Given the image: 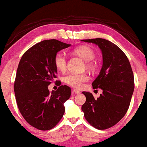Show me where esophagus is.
Masks as SVG:
<instances>
[{
  "label": "esophagus",
  "mask_w": 147,
  "mask_h": 147,
  "mask_svg": "<svg viewBox=\"0 0 147 147\" xmlns=\"http://www.w3.org/2000/svg\"><path fill=\"white\" fill-rule=\"evenodd\" d=\"M72 93H73L74 94H78L81 93V92L77 89H74L73 90H72Z\"/></svg>",
  "instance_id": "1"
}]
</instances>
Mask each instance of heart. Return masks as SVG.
<instances>
[{
    "instance_id": "heart-1",
    "label": "heart",
    "mask_w": 147,
    "mask_h": 147,
    "mask_svg": "<svg viewBox=\"0 0 147 147\" xmlns=\"http://www.w3.org/2000/svg\"><path fill=\"white\" fill-rule=\"evenodd\" d=\"M74 53L82 59L86 61V68L88 69L93 68L94 65L92 61L94 59L96 53L92 49L87 46H81L74 50ZM55 66L58 70L64 72L66 70L67 59L66 57L63 53L59 52L54 57ZM89 77L86 74H68L63 78L64 82L72 87L79 88L83 86L85 82L88 81Z\"/></svg>"
}]
</instances>
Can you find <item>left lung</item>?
<instances>
[{
	"label": "left lung",
	"mask_w": 147,
	"mask_h": 147,
	"mask_svg": "<svg viewBox=\"0 0 147 147\" xmlns=\"http://www.w3.org/2000/svg\"><path fill=\"white\" fill-rule=\"evenodd\" d=\"M81 41L96 45L102 54L101 70L92 84L102 94L95 99L92 93L83 92L86 100L81 109L92 126L106 129L118 123L128 110L134 90V73L126 55L114 43L102 38Z\"/></svg>",
	"instance_id": "left-lung-1"
}]
</instances>
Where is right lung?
Wrapping results in <instances>:
<instances>
[{"label":"right lung","instance_id":"1","mask_svg":"<svg viewBox=\"0 0 147 147\" xmlns=\"http://www.w3.org/2000/svg\"><path fill=\"white\" fill-rule=\"evenodd\" d=\"M70 46L57 40H44L26 51L19 62L14 82L17 105L25 121L38 129H51L64 114L70 88L60 86L59 81L58 89L51 92L48 86L57 78L55 56Z\"/></svg>","mask_w":147,"mask_h":147}]
</instances>
